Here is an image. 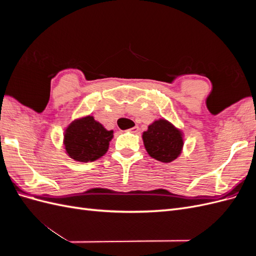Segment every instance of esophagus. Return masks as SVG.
<instances>
[{
  "mask_svg": "<svg viewBox=\"0 0 256 256\" xmlns=\"http://www.w3.org/2000/svg\"><path fill=\"white\" fill-rule=\"evenodd\" d=\"M129 131H130V132H132V134H136L138 131V126H136V127L130 128V129H129Z\"/></svg>",
  "mask_w": 256,
  "mask_h": 256,
  "instance_id": "esophagus-1",
  "label": "esophagus"
}]
</instances>
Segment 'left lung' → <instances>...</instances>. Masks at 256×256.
<instances>
[{"label": "left lung", "mask_w": 256, "mask_h": 256, "mask_svg": "<svg viewBox=\"0 0 256 256\" xmlns=\"http://www.w3.org/2000/svg\"><path fill=\"white\" fill-rule=\"evenodd\" d=\"M143 142L150 156L161 162L175 160L184 145L182 134L164 120L148 126V130L143 134Z\"/></svg>", "instance_id": "obj_1"}]
</instances>
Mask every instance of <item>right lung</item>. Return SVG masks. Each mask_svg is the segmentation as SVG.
Instances as JSON below:
<instances>
[{
    "mask_svg": "<svg viewBox=\"0 0 256 256\" xmlns=\"http://www.w3.org/2000/svg\"><path fill=\"white\" fill-rule=\"evenodd\" d=\"M112 138V130H106L92 116H86L72 122L65 130V150L76 161H95L109 150Z\"/></svg>",
    "mask_w": 256,
    "mask_h": 256,
    "instance_id": "obj_1",
    "label": "right lung"
}]
</instances>
